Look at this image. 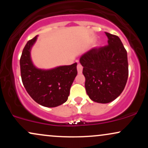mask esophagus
<instances>
[{
    "label": "esophagus",
    "instance_id": "esophagus-1",
    "mask_svg": "<svg viewBox=\"0 0 148 148\" xmlns=\"http://www.w3.org/2000/svg\"><path fill=\"white\" fill-rule=\"evenodd\" d=\"M77 71L79 74H81L83 71V67L81 64H78L77 65Z\"/></svg>",
    "mask_w": 148,
    "mask_h": 148
}]
</instances>
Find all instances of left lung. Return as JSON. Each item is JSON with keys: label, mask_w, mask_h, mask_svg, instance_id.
<instances>
[{"label": "left lung", "mask_w": 148, "mask_h": 148, "mask_svg": "<svg viewBox=\"0 0 148 148\" xmlns=\"http://www.w3.org/2000/svg\"><path fill=\"white\" fill-rule=\"evenodd\" d=\"M105 33L108 45L92 49L80 58L86 92L90 99L101 103L111 102L121 94L129 74L127 53L121 40Z\"/></svg>", "instance_id": "obj_1"}]
</instances>
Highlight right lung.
Returning <instances> with one entry per match:
<instances>
[{"label":"right lung","instance_id":"right-lung-1","mask_svg":"<svg viewBox=\"0 0 148 148\" xmlns=\"http://www.w3.org/2000/svg\"><path fill=\"white\" fill-rule=\"evenodd\" d=\"M37 36L26 43L20 58L21 76L27 92L37 103L56 107L67 101L70 88L77 75V63L51 69H38L30 58V50Z\"/></svg>","mask_w":148,"mask_h":148}]
</instances>
